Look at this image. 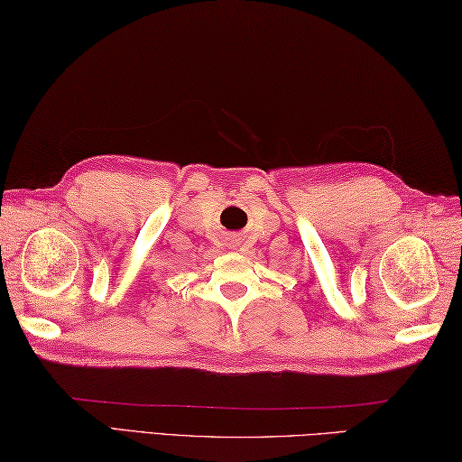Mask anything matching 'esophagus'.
I'll return each instance as SVG.
<instances>
[{"label": "esophagus", "instance_id": "obj_1", "mask_svg": "<svg viewBox=\"0 0 462 462\" xmlns=\"http://www.w3.org/2000/svg\"><path fill=\"white\" fill-rule=\"evenodd\" d=\"M233 247H237V245H233Z\"/></svg>", "mask_w": 462, "mask_h": 462}]
</instances>
